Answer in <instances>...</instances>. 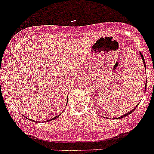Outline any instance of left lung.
<instances>
[{"label": "left lung", "instance_id": "8db88e82", "mask_svg": "<svg viewBox=\"0 0 154 154\" xmlns=\"http://www.w3.org/2000/svg\"><path fill=\"white\" fill-rule=\"evenodd\" d=\"M140 55H141V59H142V62H143V63H144V68H146V65H145V61H144V57H143V56H142V54H141V52H140ZM146 88H147V83H146L145 84V89H144V90L146 91ZM137 106L138 105H136V107H135V108L134 109H132V110H131V111H129V112H128L127 113H126V114H124L123 115V116H122V117H120V118H123V117H126V116H128V115H129L130 114V113H132V112L134 111V110H135V108H136L137 107Z\"/></svg>", "mask_w": 154, "mask_h": 154}]
</instances>
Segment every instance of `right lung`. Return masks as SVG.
<instances>
[{
  "label": "right lung",
  "mask_w": 154,
  "mask_h": 154,
  "mask_svg": "<svg viewBox=\"0 0 154 154\" xmlns=\"http://www.w3.org/2000/svg\"><path fill=\"white\" fill-rule=\"evenodd\" d=\"M60 115H61V114H59V115H58V116H56V117H54V118H53V119H51V120H47V121H46V122H48V121H51V120H54V119H56V118H57V117H60ZM26 118H27V117H26ZM28 120H30V119H28ZM31 120V121H34V120Z\"/></svg>",
  "instance_id": "add662e5"
}]
</instances>
